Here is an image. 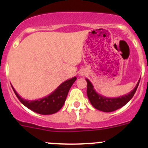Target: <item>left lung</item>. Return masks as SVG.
I'll use <instances>...</instances> for the list:
<instances>
[{
  "instance_id": "obj_1",
  "label": "left lung",
  "mask_w": 148,
  "mask_h": 148,
  "mask_svg": "<svg viewBox=\"0 0 148 148\" xmlns=\"http://www.w3.org/2000/svg\"><path fill=\"white\" fill-rule=\"evenodd\" d=\"M140 80V79L137 83L135 87L130 93L123 96L118 97H107L98 94L94 88L92 82L88 79H86V81L87 82L86 93H87L88 99L92 105L97 110L104 112L115 111L125 106L132 99L138 89Z\"/></svg>"
}]
</instances>
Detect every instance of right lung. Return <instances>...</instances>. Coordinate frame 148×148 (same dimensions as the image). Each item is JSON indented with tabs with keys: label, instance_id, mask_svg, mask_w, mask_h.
Listing matches in <instances>:
<instances>
[{
	"label": "right lung",
	"instance_id": "1",
	"mask_svg": "<svg viewBox=\"0 0 148 148\" xmlns=\"http://www.w3.org/2000/svg\"><path fill=\"white\" fill-rule=\"evenodd\" d=\"M76 80H77L76 77H74L70 79L66 80L50 95L35 100L23 99L21 97L19 96L12 85L11 86L18 99L23 105L35 112L47 115V114H54L61 110L64 104L70 88Z\"/></svg>",
	"mask_w": 148,
	"mask_h": 148
}]
</instances>
